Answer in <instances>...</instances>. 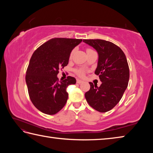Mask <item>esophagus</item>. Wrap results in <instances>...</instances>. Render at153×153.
I'll return each mask as SVG.
<instances>
[{"mask_svg": "<svg viewBox=\"0 0 153 153\" xmlns=\"http://www.w3.org/2000/svg\"><path fill=\"white\" fill-rule=\"evenodd\" d=\"M83 81L81 79H77V84H81V83H82Z\"/></svg>", "mask_w": 153, "mask_h": 153, "instance_id": "obj_1", "label": "esophagus"}]
</instances>
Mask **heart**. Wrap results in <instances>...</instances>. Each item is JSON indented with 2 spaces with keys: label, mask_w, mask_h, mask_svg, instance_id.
Segmentation results:
<instances>
[{
  "label": "heart",
  "mask_w": 153,
  "mask_h": 153,
  "mask_svg": "<svg viewBox=\"0 0 153 153\" xmlns=\"http://www.w3.org/2000/svg\"><path fill=\"white\" fill-rule=\"evenodd\" d=\"M90 50H91V49H88L87 51H90ZM72 54H73V52H72V53H71V55H70L71 56H72ZM77 74H78L79 76H84V70H82V69H80V70L77 71Z\"/></svg>",
  "instance_id": "1"
}]
</instances>
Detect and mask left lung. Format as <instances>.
I'll use <instances>...</instances> for the list:
<instances>
[{"label":"left lung","instance_id":"1","mask_svg":"<svg viewBox=\"0 0 153 153\" xmlns=\"http://www.w3.org/2000/svg\"><path fill=\"white\" fill-rule=\"evenodd\" d=\"M97 51L98 60L94 74L102 84L98 87L89 82L90 89L85 93L86 101L100 113L110 111L120 102L128 85L129 69L121 49L104 40H83Z\"/></svg>","mask_w":153,"mask_h":153}]
</instances>
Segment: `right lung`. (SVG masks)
<instances>
[{
  "label": "right lung",
  "mask_w": 153,
  "mask_h": 153,
  "mask_svg": "<svg viewBox=\"0 0 153 153\" xmlns=\"http://www.w3.org/2000/svg\"><path fill=\"white\" fill-rule=\"evenodd\" d=\"M82 39L55 38L48 40L33 53L28 65L25 82L31 101L36 108L47 115L61 110L68 98L67 88L76 79L68 76L59 82L60 68L69 63L73 49Z\"/></svg>",
  "instance_id": "add662e5"
}]
</instances>
